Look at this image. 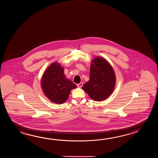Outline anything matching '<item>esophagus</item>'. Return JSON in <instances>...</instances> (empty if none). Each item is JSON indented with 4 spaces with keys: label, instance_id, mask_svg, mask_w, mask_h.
<instances>
[{
    "label": "esophagus",
    "instance_id": "34e87169",
    "mask_svg": "<svg viewBox=\"0 0 158 158\" xmlns=\"http://www.w3.org/2000/svg\"><path fill=\"white\" fill-rule=\"evenodd\" d=\"M77 86L78 87L80 88V87H82V86H83V83H82V82H80V84H77Z\"/></svg>",
    "mask_w": 158,
    "mask_h": 158
}]
</instances>
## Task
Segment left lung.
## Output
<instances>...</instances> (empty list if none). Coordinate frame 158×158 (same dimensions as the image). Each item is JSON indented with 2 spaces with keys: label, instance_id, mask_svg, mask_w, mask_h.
I'll use <instances>...</instances> for the list:
<instances>
[{
  "label": "left lung",
  "instance_id": "obj_1",
  "mask_svg": "<svg viewBox=\"0 0 158 158\" xmlns=\"http://www.w3.org/2000/svg\"><path fill=\"white\" fill-rule=\"evenodd\" d=\"M116 75L111 64L104 57L96 56L90 64V79L82 89L95 101H103L114 90Z\"/></svg>",
  "mask_w": 158,
  "mask_h": 158
}]
</instances>
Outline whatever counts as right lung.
I'll list each match as a JSON object with an SVG mask.
<instances>
[{"mask_svg":"<svg viewBox=\"0 0 158 158\" xmlns=\"http://www.w3.org/2000/svg\"><path fill=\"white\" fill-rule=\"evenodd\" d=\"M64 68L58 62L51 64L44 72L40 81L42 90L52 102L62 104L67 101L72 89L77 86L65 77Z\"/></svg>","mask_w":158,"mask_h":158,"instance_id":"1","label":"right lung"}]
</instances>
